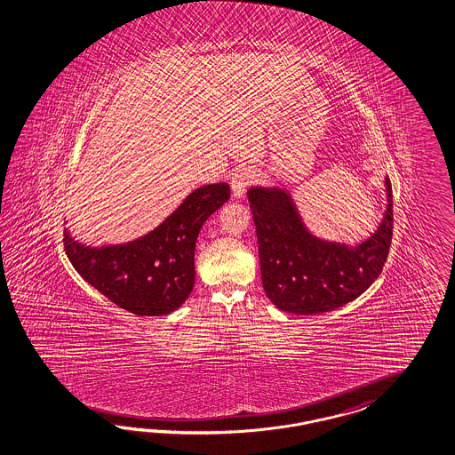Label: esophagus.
I'll list each match as a JSON object with an SVG mask.
<instances>
[{
  "instance_id": "obj_1",
  "label": "esophagus",
  "mask_w": 455,
  "mask_h": 455,
  "mask_svg": "<svg viewBox=\"0 0 455 455\" xmlns=\"http://www.w3.org/2000/svg\"><path fill=\"white\" fill-rule=\"evenodd\" d=\"M253 180H255V172L251 169H245V167L236 169L230 177V187H232L234 196L242 198L245 196L246 188L253 184Z\"/></svg>"
}]
</instances>
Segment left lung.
I'll return each instance as SVG.
<instances>
[{
  "instance_id": "left-lung-1",
  "label": "left lung",
  "mask_w": 455,
  "mask_h": 455,
  "mask_svg": "<svg viewBox=\"0 0 455 455\" xmlns=\"http://www.w3.org/2000/svg\"><path fill=\"white\" fill-rule=\"evenodd\" d=\"M387 207L378 230L357 245L328 242L307 230L293 196L278 187H251L265 293L278 309L326 313L363 295L379 276L393 238V187L384 180Z\"/></svg>"
}]
</instances>
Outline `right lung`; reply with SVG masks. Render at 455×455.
Masks as SVG:
<instances>
[{"label":"right lung","mask_w":455,"mask_h":455,"mask_svg":"<svg viewBox=\"0 0 455 455\" xmlns=\"http://www.w3.org/2000/svg\"><path fill=\"white\" fill-rule=\"evenodd\" d=\"M228 198L225 182L198 187L152 232L119 245H84L64 228L68 259L117 307L137 316L171 315L194 290L198 232Z\"/></svg>","instance_id":"right-lung-1"}]
</instances>
